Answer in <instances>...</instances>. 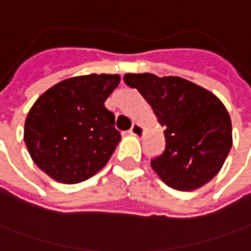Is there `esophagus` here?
<instances>
[{
  "label": "esophagus",
  "instance_id": "obj_1",
  "mask_svg": "<svg viewBox=\"0 0 251 251\" xmlns=\"http://www.w3.org/2000/svg\"><path fill=\"white\" fill-rule=\"evenodd\" d=\"M129 133L133 134L136 137H140L144 134V127L142 125H139V124H133V126L130 127V130H129Z\"/></svg>",
  "mask_w": 251,
  "mask_h": 251
}]
</instances>
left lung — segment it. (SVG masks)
<instances>
[{"label":"left lung","instance_id":"1","mask_svg":"<svg viewBox=\"0 0 251 251\" xmlns=\"http://www.w3.org/2000/svg\"><path fill=\"white\" fill-rule=\"evenodd\" d=\"M164 126L165 150L151 168L172 189L190 192L215 176L232 147V122L211 91L177 76L126 74Z\"/></svg>","mask_w":251,"mask_h":251}]
</instances>
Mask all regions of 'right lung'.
Wrapping results in <instances>:
<instances>
[{"label": "right lung", "mask_w": 251, "mask_h": 251, "mask_svg": "<svg viewBox=\"0 0 251 251\" xmlns=\"http://www.w3.org/2000/svg\"><path fill=\"white\" fill-rule=\"evenodd\" d=\"M119 75L91 74L56 83L40 96L25 122L31 160L56 182L79 183L105 167L121 142L104 102Z\"/></svg>", "instance_id": "right-lung-1"}]
</instances>
